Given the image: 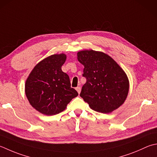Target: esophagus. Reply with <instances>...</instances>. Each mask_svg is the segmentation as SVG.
I'll return each mask as SVG.
<instances>
[{"mask_svg":"<svg viewBox=\"0 0 157 157\" xmlns=\"http://www.w3.org/2000/svg\"><path fill=\"white\" fill-rule=\"evenodd\" d=\"M75 90L78 91V94H79L80 93V92H81V88L80 87H79V86H78V87H76V88H75Z\"/></svg>","mask_w":157,"mask_h":157,"instance_id":"esophagus-1","label":"esophagus"}]
</instances>
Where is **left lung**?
I'll list each match as a JSON object with an SVG mask.
<instances>
[{
    "mask_svg": "<svg viewBox=\"0 0 157 157\" xmlns=\"http://www.w3.org/2000/svg\"><path fill=\"white\" fill-rule=\"evenodd\" d=\"M78 60L84 66L86 82L80 97L94 111L108 113L124 103L129 89L127 75L108 55L93 50L78 52Z\"/></svg>",
    "mask_w": 157,
    "mask_h": 157,
    "instance_id": "1",
    "label": "left lung"
}]
</instances>
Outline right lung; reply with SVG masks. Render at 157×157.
Returning <instances> with one entry per match:
<instances>
[{"label":"right lung","mask_w":157,"mask_h":157,"mask_svg":"<svg viewBox=\"0 0 157 157\" xmlns=\"http://www.w3.org/2000/svg\"><path fill=\"white\" fill-rule=\"evenodd\" d=\"M66 59L64 54L45 58L34 67L26 79L27 99L43 114L52 116L64 111L67 104L78 95L71 87L69 75L61 69Z\"/></svg>","instance_id":"obj_1"}]
</instances>
